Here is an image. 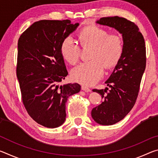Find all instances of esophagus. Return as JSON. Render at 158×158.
Masks as SVG:
<instances>
[{
    "mask_svg": "<svg viewBox=\"0 0 158 158\" xmlns=\"http://www.w3.org/2000/svg\"><path fill=\"white\" fill-rule=\"evenodd\" d=\"M81 90H84V91H85V92H90V90H91L89 89V88H88L86 86H84V85H82V86H81Z\"/></svg>",
    "mask_w": 158,
    "mask_h": 158,
    "instance_id": "34e87169",
    "label": "esophagus"
}]
</instances>
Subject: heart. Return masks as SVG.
Wrapping results in <instances>:
<instances>
[{
    "mask_svg": "<svg viewBox=\"0 0 158 158\" xmlns=\"http://www.w3.org/2000/svg\"><path fill=\"white\" fill-rule=\"evenodd\" d=\"M80 39L85 47H92L91 60L74 68L71 77L74 81L85 85L95 84L101 79L105 66L110 68L118 63L123 52V41L121 35L109 34L105 29L96 26L83 29ZM61 54L70 64H75L80 56V47L73 37H66L61 44Z\"/></svg>",
    "mask_w": 158,
    "mask_h": 158,
    "instance_id": "obj_1",
    "label": "heart"
}]
</instances>
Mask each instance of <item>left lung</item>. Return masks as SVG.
Instances as JSON below:
<instances>
[{"instance_id": "1", "label": "left lung", "mask_w": 158, "mask_h": 158, "mask_svg": "<svg viewBox=\"0 0 158 158\" xmlns=\"http://www.w3.org/2000/svg\"><path fill=\"white\" fill-rule=\"evenodd\" d=\"M96 23L115 28L123 41L121 59L105 81L109 89L93 90L104 101L92 109V118L98 124L111 125L123 119L137 100L146 68L145 41L138 26L123 17H102Z\"/></svg>"}]
</instances>
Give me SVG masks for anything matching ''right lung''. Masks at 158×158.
<instances>
[{
  "mask_svg": "<svg viewBox=\"0 0 158 158\" xmlns=\"http://www.w3.org/2000/svg\"><path fill=\"white\" fill-rule=\"evenodd\" d=\"M79 25L68 19L40 20L19 39L17 76L23 104L29 116L42 126H60L65 121L68 98L81 90L77 83L60 85L68 74L61 44Z\"/></svg>",
  "mask_w": 158,
  "mask_h": 158,
  "instance_id": "right-lung-1",
  "label": "right lung"
}]
</instances>
